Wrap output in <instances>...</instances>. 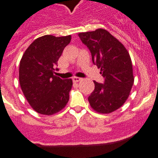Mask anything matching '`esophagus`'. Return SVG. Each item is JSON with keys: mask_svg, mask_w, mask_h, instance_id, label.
I'll list each match as a JSON object with an SVG mask.
<instances>
[{"mask_svg": "<svg viewBox=\"0 0 158 158\" xmlns=\"http://www.w3.org/2000/svg\"><path fill=\"white\" fill-rule=\"evenodd\" d=\"M82 80V78L81 77H73V82H79Z\"/></svg>", "mask_w": 158, "mask_h": 158, "instance_id": "esophagus-1", "label": "esophagus"}]
</instances>
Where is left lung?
I'll use <instances>...</instances> for the list:
<instances>
[{
	"label": "left lung",
	"instance_id": "1",
	"mask_svg": "<svg viewBox=\"0 0 158 158\" xmlns=\"http://www.w3.org/2000/svg\"><path fill=\"white\" fill-rule=\"evenodd\" d=\"M78 36L104 78V84L93 81L94 91L88 98L90 106L102 114L116 111L127 100L135 81L127 50L105 29L82 32Z\"/></svg>",
	"mask_w": 158,
	"mask_h": 158
}]
</instances>
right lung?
I'll return each instance as SVG.
<instances>
[{"mask_svg": "<svg viewBox=\"0 0 158 158\" xmlns=\"http://www.w3.org/2000/svg\"><path fill=\"white\" fill-rule=\"evenodd\" d=\"M70 40L71 35L38 38L20 60L19 81L22 92L32 108L42 115H54L69 101L72 79H61L54 75V70Z\"/></svg>", "mask_w": 158, "mask_h": 158, "instance_id": "add662e5", "label": "right lung"}]
</instances>
